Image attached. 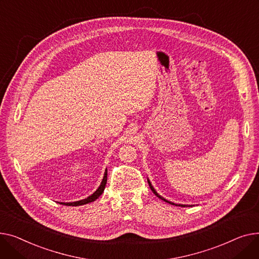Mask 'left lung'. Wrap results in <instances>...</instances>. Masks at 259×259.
<instances>
[{
    "mask_svg": "<svg viewBox=\"0 0 259 259\" xmlns=\"http://www.w3.org/2000/svg\"><path fill=\"white\" fill-rule=\"evenodd\" d=\"M147 182H148V184H149V187H150V189H151V191H153L158 197H159V199H161L162 201H164V202H166V203H169V204H171V205H175V206H183V207H185L186 205H181V204H175V203H172V202H169V201H167V200H165L164 199V197H162L156 190H155V188L153 187V185H151V183H150V182H149V180H147Z\"/></svg>",
    "mask_w": 259,
    "mask_h": 259,
    "instance_id": "8db88e82",
    "label": "left lung"
}]
</instances>
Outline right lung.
Returning <instances> with one entry per match:
<instances>
[{"instance_id": "obj_1", "label": "right lung", "mask_w": 259, "mask_h": 259, "mask_svg": "<svg viewBox=\"0 0 259 259\" xmlns=\"http://www.w3.org/2000/svg\"><path fill=\"white\" fill-rule=\"evenodd\" d=\"M106 180H108V170L105 169L104 176H103V179H102V181H101L100 186L98 187V189H97L92 195L88 196L87 199H83V200H81V201L72 202V203H59V204H63V205H66V206H81V205H84V204H89V203L94 202L95 200H97L98 197L102 194V192H103V190H104V188H105Z\"/></svg>"}]
</instances>
